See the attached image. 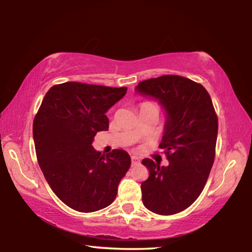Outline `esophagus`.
<instances>
[{"label":"esophagus","instance_id":"34e87169","mask_svg":"<svg viewBox=\"0 0 252 252\" xmlns=\"http://www.w3.org/2000/svg\"><path fill=\"white\" fill-rule=\"evenodd\" d=\"M131 161H132V165H138L140 163V159L135 156L131 157Z\"/></svg>","mask_w":252,"mask_h":252}]
</instances>
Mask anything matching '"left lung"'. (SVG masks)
<instances>
[{
    "label": "left lung",
    "instance_id": "left-lung-1",
    "mask_svg": "<svg viewBox=\"0 0 252 252\" xmlns=\"http://www.w3.org/2000/svg\"><path fill=\"white\" fill-rule=\"evenodd\" d=\"M135 90L155 97L167 112L159 148L169 165L142 160L150 173L141 183L142 202L158 215H176L190 207L206 186L216 156L218 117L206 89L185 76L144 80Z\"/></svg>",
    "mask_w": 252,
    "mask_h": 252
}]
</instances>
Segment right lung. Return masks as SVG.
I'll return each mask as SVG.
<instances>
[{
	"instance_id": "add662e5",
	"label": "right lung",
	"mask_w": 252,
	"mask_h": 252,
	"mask_svg": "<svg viewBox=\"0 0 252 252\" xmlns=\"http://www.w3.org/2000/svg\"><path fill=\"white\" fill-rule=\"evenodd\" d=\"M126 88L80 82L53 85L33 121L39 165L53 192L79 212H94L114 201L131 165L126 151L101 155L92 147L96 132L109 129L105 112Z\"/></svg>"
}]
</instances>
